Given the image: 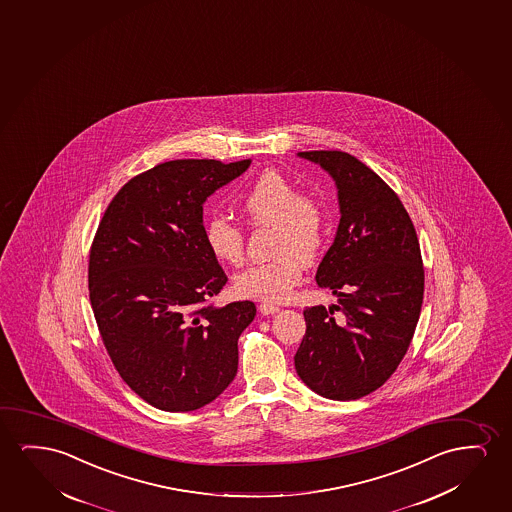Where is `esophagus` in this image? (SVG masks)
<instances>
[{
	"label": "esophagus",
	"mask_w": 512,
	"mask_h": 512,
	"mask_svg": "<svg viewBox=\"0 0 512 512\" xmlns=\"http://www.w3.org/2000/svg\"><path fill=\"white\" fill-rule=\"evenodd\" d=\"M258 310H260L263 316H272V314H277V312H279V307L274 305V303H260V305H258Z\"/></svg>",
	"instance_id": "obj_1"
}]
</instances>
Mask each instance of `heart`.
<instances>
[{
  "label": "heart",
  "instance_id": "b5f03b06",
  "mask_svg": "<svg viewBox=\"0 0 512 512\" xmlns=\"http://www.w3.org/2000/svg\"><path fill=\"white\" fill-rule=\"evenodd\" d=\"M242 212L252 228H274V260L245 268L235 277L238 295L261 302H286L302 282V261L312 263L328 237V209L319 196L300 193L286 175L270 170L242 198ZM205 244L216 260L231 267L245 260L242 226L214 216L205 224Z\"/></svg>",
  "mask_w": 512,
  "mask_h": 512
}]
</instances>
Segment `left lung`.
<instances>
[{"label": "left lung", "mask_w": 512, "mask_h": 512, "mask_svg": "<svg viewBox=\"0 0 512 512\" xmlns=\"http://www.w3.org/2000/svg\"><path fill=\"white\" fill-rule=\"evenodd\" d=\"M298 156L332 175L340 223L316 274L339 303L303 310L296 374L324 398L358 400L388 381L411 346L425 293L418 235L395 191L360 159L342 151Z\"/></svg>", "instance_id": "obj_1"}]
</instances>
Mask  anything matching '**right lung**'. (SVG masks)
I'll return each mask as SVG.
<instances>
[{"instance_id": "right-lung-1", "label": "right lung", "mask_w": 512, "mask_h": 512, "mask_svg": "<svg viewBox=\"0 0 512 512\" xmlns=\"http://www.w3.org/2000/svg\"><path fill=\"white\" fill-rule=\"evenodd\" d=\"M251 159H175L138 173L101 217L89 300L123 381L168 412L210 404L237 375L238 337L256 305L216 307L228 277L205 244L203 203Z\"/></svg>"}]
</instances>
